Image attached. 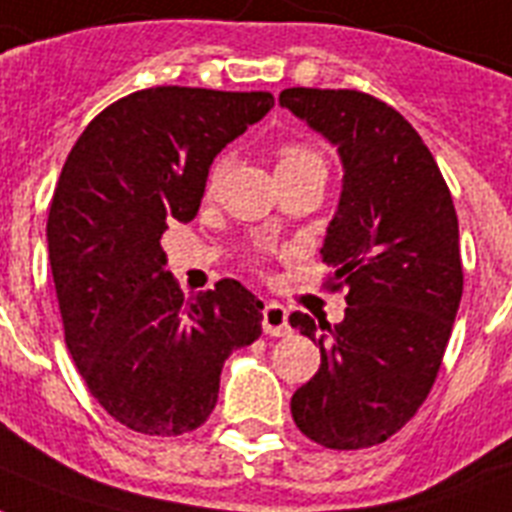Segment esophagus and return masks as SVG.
<instances>
[{"label":"esophagus","mask_w":512,"mask_h":512,"mask_svg":"<svg viewBox=\"0 0 512 512\" xmlns=\"http://www.w3.org/2000/svg\"><path fill=\"white\" fill-rule=\"evenodd\" d=\"M263 331L268 336H286L292 331V326H289V313H286L284 305L268 302L263 307Z\"/></svg>","instance_id":"esophagus-1"}]
</instances>
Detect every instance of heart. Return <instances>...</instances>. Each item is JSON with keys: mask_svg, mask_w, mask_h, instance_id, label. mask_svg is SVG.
Instances as JSON below:
<instances>
[{"mask_svg": "<svg viewBox=\"0 0 512 512\" xmlns=\"http://www.w3.org/2000/svg\"><path fill=\"white\" fill-rule=\"evenodd\" d=\"M273 160H276L278 178L305 176V173H326V162L318 155V149H313L305 141H281L273 149ZM228 173V157H215L210 170H207V194H213L220 186V181Z\"/></svg>", "mask_w": 512, "mask_h": 512, "instance_id": "b5f03b06", "label": "heart"}]
</instances>
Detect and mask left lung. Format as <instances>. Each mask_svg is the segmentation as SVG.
Instances as JSON below:
<instances>
[{"label":"left lung","instance_id":"1","mask_svg":"<svg viewBox=\"0 0 512 512\" xmlns=\"http://www.w3.org/2000/svg\"><path fill=\"white\" fill-rule=\"evenodd\" d=\"M278 102L344 162L321 257L336 268L326 289H347V313L336 326L289 315L321 347L292 418L328 450H363L418 413L442 368L463 297L458 215L434 155L394 107L363 91L305 86L284 89Z\"/></svg>","mask_w":512,"mask_h":512}]
</instances>
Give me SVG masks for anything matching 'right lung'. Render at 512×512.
<instances>
[{"label":"right lung","mask_w":512,"mask_h":512,"mask_svg":"<svg viewBox=\"0 0 512 512\" xmlns=\"http://www.w3.org/2000/svg\"><path fill=\"white\" fill-rule=\"evenodd\" d=\"M270 107L268 91L141 89L99 112L62 165L47 242L65 344L126 429H199L226 357L263 331V302L234 278L184 299L160 239L197 215L215 155Z\"/></svg>","instance_id":"add662e5"}]
</instances>
